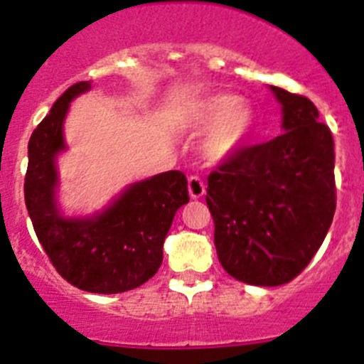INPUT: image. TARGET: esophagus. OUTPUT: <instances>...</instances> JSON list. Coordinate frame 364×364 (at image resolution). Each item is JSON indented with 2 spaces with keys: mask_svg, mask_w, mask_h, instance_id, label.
Here are the masks:
<instances>
[{
  "mask_svg": "<svg viewBox=\"0 0 364 364\" xmlns=\"http://www.w3.org/2000/svg\"><path fill=\"white\" fill-rule=\"evenodd\" d=\"M188 193L192 199H199L205 196L206 185H205V181H203V178H199V176H190L188 178Z\"/></svg>",
  "mask_w": 364,
  "mask_h": 364,
  "instance_id": "34e87169",
  "label": "esophagus"
}]
</instances>
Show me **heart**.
<instances>
[{
    "label": "heart",
    "mask_w": 364,
    "mask_h": 364,
    "mask_svg": "<svg viewBox=\"0 0 364 364\" xmlns=\"http://www.w3.org/2000/svg\"><path fill=\"white\" fill-rule=\"evenodd\" d=\"M203 124L212 125L205 152L212 159H224L237 151L250 134L253 113L244 102L230 95H217L206 102Z\"/></svg>",
    "instance_id": "b5f03b06"
}]
</instances>
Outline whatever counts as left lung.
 <instances>
[{
    "label": "left lung",
    "mask_w": 364,
    "mask_h": 364,
    "mask_svg": "<svg viewBox=\"0 0 364 364\" xmlns=\"http://www.w3.org/2000/svg\"><path fill=\"white\" fill-rule=\"evenodd\" d=\"M271 91L285 132L237 149L210 172L206 188L220 266L264 287L287 284L309 266L336 212L331 129L307 97Z\"/></svg>",
    "instance_id": "1"
}]
</instances>
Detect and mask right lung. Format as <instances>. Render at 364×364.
Returning <instances> with one entry per match:
<instances>
[{
    "mask_svg": "<svg viewBox=\"0 0 364 364\" xmlns=\"http://www.w3.org/2000/svg\"><path fill=\"white\" fill-rule=\"evenodd\" d=\"M90 82L68 87L28 141L25 203L33 230L57 273L87 293L117 294L136 289L163 262V240L172 219L188 203L186 178L168 171L129 186L91 219H66L55 203V156L64 149L63 124L70 102Z\"/></svg>",
    "mask_w": 364,
    "mask_h": 364,
    "instance_id": "add662e5",
    "label": "right lung"
}]
</instances>
